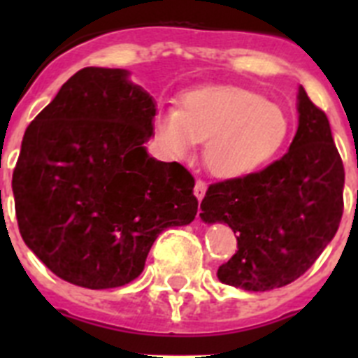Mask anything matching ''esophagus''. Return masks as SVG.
Here are the masks:
<instances>
[{"mask_svg":"<svg viewBox=\"0 0 358 358\" xmlns=\"http://www.w3.org/2000/svg\"><path fill=\"white\" fill-rule=\"evenodd\" d=\"M194 194H195V197L199 199V201H202V197H204V195H206V182L201 181V179H199V181L195 182Z\"/></svg>","mask_w":358,"mask_h":358,"instance_id":"1","label":"esophagus"}]
</instances>
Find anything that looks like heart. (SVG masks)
I'll return each mask as SVG.
<instances>
[{"mask_svg": "<svg viewBox=\"0 0 358 358\" xmlns=\"http://www.w3.org/2000/svg\"><path fill=\"white\" fill-rule=\"evenodd\" d=\"M290 122L285 110L255 91L213 85L188 91L181 109L163 107L154 115V134L164 156L188 159L206 140L204 161L224 179L260 170L285 145Z\"/></svg>", "mask_w": 358, "mask_h": 358, "instance_id": "obj_1", "label": "heart"}]
</instances>
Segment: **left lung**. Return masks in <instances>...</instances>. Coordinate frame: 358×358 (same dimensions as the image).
Listing matches in <instances>:
<instances>
[{
  "label": "left lung",
  "instance_id": "1",
  "mask_svg": "<svg viewBox=\"0 0 358 358\" xmlns=\"http://www.w3.org/2000/svg\"><path fill=\"white\" fill-rule=\"evenodd\" d=\"M299 127L289 152L264 170L210 185L201 218L236 233L238 251L218 280L252 292L280 289L308 271L339 229L344 166L324 110L297 94Z\"/></svg>",
  "mask_w": 358,
  "mask_h": 358
}]
</instances>
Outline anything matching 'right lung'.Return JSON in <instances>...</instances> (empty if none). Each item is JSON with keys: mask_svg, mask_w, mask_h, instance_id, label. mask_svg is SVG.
<instances>
[{"mask_svg": "<svg viewBox=\"0 0 358 358\" xmlns=\"http://www.w3.org/2000/svg\"><path fill=\"white\" fill-rule=\"evenodd\" d=\"M127 77L75 73L27 127L12 176L24 243L84 289L131 283L161 231L197 215L192 173L147 154L156 106Z\"/></svg>", "mask_w": 358, "mask_h": 358, "instance_id": "1", "label": "right lung"}]
</instances>
